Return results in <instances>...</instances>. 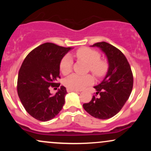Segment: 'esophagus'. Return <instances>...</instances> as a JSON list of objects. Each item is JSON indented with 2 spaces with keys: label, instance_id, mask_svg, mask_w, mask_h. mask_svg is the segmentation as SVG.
<instances>
[{
  "label": "esophagus",
  "instance_id": "34e87169",
  "mask_svg": "<svg viewBox=\"0 0 151 151\" xmlns=\"http://www.w3.org/2000/svg\"><path fill=\"white\" fill-rule=\"evenodd\" d=\"M67 92H72V91H74V92H78V90H74V89H69V88H67Z\"/></svg>",
  "mask_w": 151,
  "mask_h": 151
}]
</instances>
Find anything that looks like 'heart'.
Wrapping results in <instances>:
<instances>
[{"label":"heart","mask_w":151,"mask_h":151,"mask_svg":"<svg viewBox=\"0 0 151 151\" xmlns=\"http://www.w3.org/2000/svg\"><path fill=\"white\" fill-rule=\"evenodd\" d=\"M77 59L88 64V70L96 77H100L105 75L109 69V62L105 59L101 58V55L97 50L84 47L75 52ZM73 61L70 56L64 57L60 64V70L64 75H67L72 69ZM93 79L89 74L79 75L74 74L65 80V85L67 88L74 90H80L92 82Z\"/></svg>","instance_id":"1"}]
</instances>
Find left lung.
Listing matches in <instances>:
<instances>
[{
  "mask_svg": "<svg viewBox=\"0 0 151 151\" xmlns=\"http://www.w3.org/2000/svg\"><path fill=\"white\" fill-rule=\"evenodd\" d=\"M92 46L98 47L106 54L109 67L104 80L94 86L96 92L92 99L83 107L96 119H110L120 111L129 99L133 85V73L125 55L116 47L106 42Z\"/></svg>",
  "mask_w": 151,
  "mask_h": 151,
  "instance_id": "8db88e82",
  "label": "left lung"
}]
</instances>
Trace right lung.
<instances>
[{"instance_id":"add662e5","label":"right lung","mask_w":151,"mask_h":151,"mask_svg":"<svg viewBox=\"0 0 151 151\" xmlns=\"http://www.w3.org/2000/svg\"><path fill=\"white\" fill-rule=\"evenodd\" d=\"M70 50L44 43L32 50L20 67L17 83L18 96L26 111L38 121L52 119L65 104L67 93L65 86L55 94H52L50 89L60 86V62Z\"/></svg>"}]
</instances>
